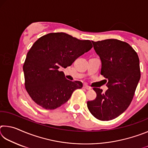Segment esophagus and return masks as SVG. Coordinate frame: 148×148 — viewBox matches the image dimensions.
Returning a JSON list of instances; mask_svg holds the SVG:
<instances>
[{
  "instance_id": "obj_1",
  "label": "esophagus",
  "mask_w": 148,
  "mask_h": 148,
  "mask_svg": "<svg viewBox=\"0 0 148 148\" xmlns=\"http://www.w3.org/2000/svg\"><path fill=\"white\" fill-rule=\"evenodd\" d=\"M84 87V89H86L87 90H90V89H91V87H90L88 86H87V85H84V87Z\"/></svg>"
}]
</instances>
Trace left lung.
<instances>
[{
    "label": "left lung",
    "instance_id": "8db88e82",
    "mask_svg": "<svg viewBox=\"0 0 148 148\" xmlns=\"http://www.w3.org/2000/svg\"><path fill=\"white\" fill-rule=\"evenodd\" d=\"M101 58V74L108 87L106 92L94 87L97 97L87 101V108L95 118L110 121L127 110L133 99L140 79L138 56L125 42L117 39L92 41Z\"/></svg>",
    "mask_w": 148,
    "mask_h": 148
}]
</instances>
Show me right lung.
Wrapping results in <instances>:
<instances>
[{
    "label": "right lung",
    "mask_w": 148,
    "mask_h": 148,
    "mask_svg": "<svg viewBox=\"0 0 148 148\" xmlns=\"http://www.w3.org/2000/svg\"><path fill=\"white\" fill-rule=\"evenodd\" d=\"M92 47L89 40H81L64 32H51L40 37L27 53L23 64L25 87L35 103L54 110L69 101L79 81L65 78L61 66L66 68Z\"/></svg>",
    "instance_id": "add662e5"
}]
</instances>
